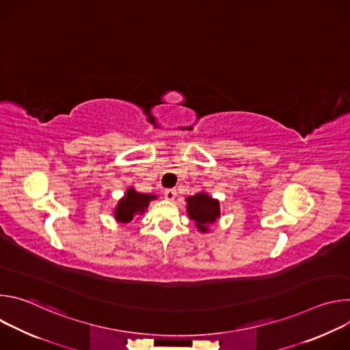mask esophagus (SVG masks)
Wrapping results in <instances>:
<instances>
[{"label":"esophagus","mask_w":350,"mask_h":350,"mask_svg":"<svg viewBox=\"0 0 350 350\" xmlns=\"http://www.w3.org/2000/svg\"><path fill=\"white\" fill-rule=\"evenodd\" d=\"M165 198L167 199V201H174V199L177 198V192H176V189H172V188L165 189Z\"/></svg>","instance_id":"obj_1"}]
</instances>
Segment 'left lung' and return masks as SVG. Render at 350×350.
I'll return each instance as SVG.
<instances>
[{
  "mask_svg": "<svg viewBox=\"0 0 350 350\" xmlns=\"http://www.w3.org/2000/svg\"><path fill=\"white\" fill-rule=\"evenodd\" d=\"M187 212L196 227L205 232L208 231V224L215 223L220 216V206L216 199L202 192L187 198Z\"/></svg>",
  "mask_w": 350,
  "mask_h": 350,
  "instance_id": "obj_1",
  "label": "left lung"
}]
</instances>
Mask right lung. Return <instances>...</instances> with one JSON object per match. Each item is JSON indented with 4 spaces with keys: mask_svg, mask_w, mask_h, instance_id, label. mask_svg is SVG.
<instances>
[{
    "mask_svg": "<svg viewBox=\"0 0 350 350\" xmlns=\"http://www.w3.org/2000/svg\"><path fill=\"white\" fill-rule=\"evenodd\" d=\"M155 198H157L155 195L138 193L133 188L127 189L126 196L119 202V205L115 211L116 220L123 224L130 223L135 215L144 213V211L148 208L149 202H151Z\"/></svg>",
    "mask_w": 350,
    "mask_h": 350,
    "instance_id": "right-lung-1",
    "label": "right lung"
}]
</instances>
